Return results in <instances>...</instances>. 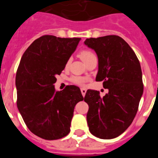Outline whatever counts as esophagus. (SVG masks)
<instances>
[{
  "mask_svg": "<svg viewBox=\"0 0 158 158\" xmlns=\"http://www.w3.org/2000/svg\"><path fill=\"white\" fill-rule=\"evenodd\" d=\"M81 92H82V96H85V93H86V89L84 88H81Z\"/></svg>",
  "mask_w": 158,
  "mask_h": 158,
  "instance_id": "obj_1",
  "label": "esophagus"
}]
</instances>
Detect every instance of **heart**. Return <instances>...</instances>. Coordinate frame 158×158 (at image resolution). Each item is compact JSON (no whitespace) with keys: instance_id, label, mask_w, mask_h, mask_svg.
<instances>
[{"instance_id":"b5f03b06","label":"heart","mask_w":158,"mask_h":158,"mask_svg":"<svg viewBox=\"0 0 158 158\" xmlns=\"http://www.w3.org/2000/svg\"><path fill=\"white\" fill-rule=\"evenodd\" d=\"M79 57H80V58L85 62V64H86L88 62L90 61L92 59L96 57L95 54H94V52H92V51L89 50V49H83V50L80 51L79 53ZM70 62H71V58H69L66 63V67L69 66ZM87 81H88V79H87L86 77H83V76H75L71 78V82H73V83L76 84V85H84V83H85V82H87Z\"/></svg>"}]
</instances>
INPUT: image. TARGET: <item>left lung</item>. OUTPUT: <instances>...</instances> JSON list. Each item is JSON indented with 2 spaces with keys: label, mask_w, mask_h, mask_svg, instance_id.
Listing matches in <instances>:
<instances>
[{
  "label": "left lung",
  "mask_w": 158,
  "mask_h": 158,
  "mask_svg": "<svg viewBox=\"0 0 158 158\" xmlns=\"http://www.w3.org/2000/svg\"><path fill=\"white\" fill-rule=\"evenodd\" d=\"M85 44L98 56L96 81L109 89L102 98L98 91L87 90V123L95 137L111 139L122 135L137 114L144 90L141 65L133 49L116 35L89 38Z\"/></svg>",
  "instance_id": "left-lung-1"
}]
</instances>
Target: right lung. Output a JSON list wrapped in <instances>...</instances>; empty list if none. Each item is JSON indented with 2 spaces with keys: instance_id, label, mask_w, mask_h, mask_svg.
Listing matches in <instances>:
<instances>
[{
  "instance_id": "right-lung-1",
  "label": "right lung",
  "mask_w": 158,
  "mask_h": 158,
  "mask_svg": "<svg viewBox=\"0 0 158 158\" xmlns=\"http://www.w3.org/2000/svg\"><path fill=\"white\" fill-rule=\"evenodd\" d=\"M79 40L44 35L30 44L20 60L16 74L17 106L27 127L43 139L66 136L75 106L83 100L79 87L67 85L56 92L53 85Z\"/></svg>"
}]
</instances>
